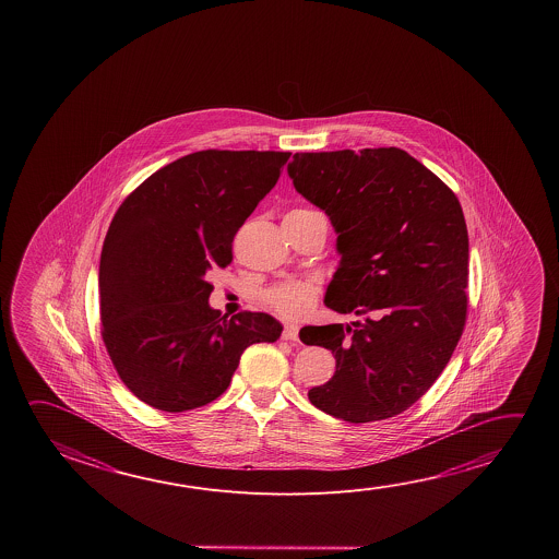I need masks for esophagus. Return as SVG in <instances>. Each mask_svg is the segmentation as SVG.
<instances>
[{
	"label": "esophagus",
	"mask_w": 559,
	"mask_h": 559,
	"mask_svg": "<svg viewBox=\"0 0 559 559\" xmlns=\"http://www.w3.org/2000/svg\"><path fill=\"white\" fill-rule=\"evenodd\" d=\"M283 338L284 341H298V325H294V323L284 325Z\"/></svg>",
	"instance_id": "1"
}]
</instances>
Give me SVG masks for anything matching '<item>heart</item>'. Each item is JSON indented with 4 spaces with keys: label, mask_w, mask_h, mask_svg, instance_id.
Listing matches in <instances>:
<instances>
[{
    "label": "heart",
    "mask_w": 559,
    "mask_h": 559,
    "mask_svg": "<svg viewBox=\"0 0 559 559\" xmlns=\"http://www.w3.org/2000/svg\"><path fill=\"white\" fill-rule=\"evenodd\" d=\"M313 212L310 209H296L288 214ZM321 284L318 278H294L271 286L265 293V302L271 310L276 311L286 320H302L310 313L320 296Z\"/></svg>",
    "instance_id": "obj_1"
}]
</instances>
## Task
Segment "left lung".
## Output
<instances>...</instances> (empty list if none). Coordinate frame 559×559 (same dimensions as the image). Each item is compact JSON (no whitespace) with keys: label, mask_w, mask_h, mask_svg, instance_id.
<instances>
[{"label":"left lung","mask_w":559,"mask_h":559,"mask_svg":"<svg viewBox=\"0 0 559 559\" xmlns=\"http://www.w3.org/2000/svg\"><path fill=\"white\" fill-rule=\"evenodd\" d=\"M288 175L330 216L341 265L325 304L365 320L300 331L330 348V382L308 392L348 423L412 407L449 365L467 318V228L449 185L400 147L300 152Z\"/></svg>","instance_id":"obj_1"}]
</instances>
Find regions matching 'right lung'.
Here are the masks:
<instances>
[{"label":"right lung","instance_id":"obj_1","mask_svg":"<svg viewBox=\"0 0 559 559\" xmlns=\"http://www.w3.org/2000/svg\"><path fill=\"white\" fill-rule=\"evenodd\" d=\"M290 152L202 150L150 175L110 222L99 265L102 337L138 400L181 413L228 390L241 353L275 343L283 325L263 311L234 318L209 306V271L275 187Z\"/></svg>","mask_w":559,"mask_h":559}]
</instances>
